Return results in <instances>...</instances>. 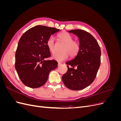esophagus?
<instances>
[{
  "label": "esophagus",
  "mask_w": 121,
  "mask_h": 121,
  "mask_svg": "<svg viewBox=\"0 0 121 121\" xmlns=\"http://www.w3.org/2000/svg\"><path fill=\"white\" fill-rule=\"evenodd\" d=\"M61 65V64L60 63H58V66H60V65Z\"/></svg>",
  "instance_id": "34e87169"
}]
</instances>
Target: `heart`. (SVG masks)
Listing matches in <instances>:
<instances>
[{
    "mask_svg": "<svg viewBox=\"0 0 121 121\" xmlns=\"http://www.w3.org/2000/svg\"><path fill=\"white\" fill-rule=\"evenodd\" d=\"M58 40L64 44L60 53L54 54L52 58L57 61H63L67 60L69 56L72 57L75 56L78 54L80 49V44L78 42L73 40L72 36L68 33L63 32L57 36ZM48 50L52 53L56 51V44L53 37H50L47 40L46 43Z\"/></svg>",
    "mask_w": 121,
    "mask_h": 121,
    "instance_id": "obj_1",
    "label": "heart"
}]
</instances>
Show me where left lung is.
Segmentation results:
<instances>
[{
	"mask_svg": "<svg viewBox=\"0 0 121 121\" xmlns=\"http://www.w3.org/2000/svg\"><path fill=\"white\" fill-rule=\"evenodd\" d=\"M68 32L79 38L80 49L74 58L65 63L68 71L62 80L68 88L80 90L90 85L95 78L100 65L101 50L96 39L86 31L72 30Z\"/></svg>",
	"mask_w": 121,
	"mask_h": 121,
	"instance_id": "left-lung-1",
	"label": "left lung"
}]
</instances>
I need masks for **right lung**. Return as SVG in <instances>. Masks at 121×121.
Returning <instances> with one entry per match:
<instances>
[{"label": "right lung", "instance_id": "obj_1", "mask_svg": "<svg viewBox=\"0 0 121 121\" xmlns=\"http://www.w3.org/2000/svg\"><path fill=\"white\" fill-rule=\"evenodd\" d=\"M60 29L36 26L26 32L21 37L16 52L15 68L24 85L32 88L43 86L50 72L57 66L54 60H45L50 56L47 40Z\"/></svg>", "mask_w": 121, "mask_h": 121}]
</instances>
